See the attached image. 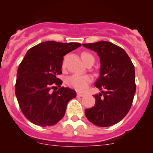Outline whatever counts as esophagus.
<instances>
[{
    "label": "esophagus",
    "instance_id": "esophagus-1",
    "mask_svg": "<svg viewBox=\"0 0 153 153\" xmlns=\"http://www.w3.org/2000/svg\"><path fill=\"white\" fill-rule=\"evenodd\" d=\"M85 96V94H81V93H78V94H77V96H78V97H82V96Z\"/></svg>",
    "mask_w": 153,
    "mask_h": 153
}]
</instances>
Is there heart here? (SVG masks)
<instances>
[{
    "label": "heart",
    "instance_id": "obj_1",
    "mask_svg": "<svg viewBox=\"0 0 153 153\" xmlns=\"http://www.w3.org/2000/svg\"><path fill=\"white\" fill-rule=\"evenodd\" d=\"M81 57L85 64H86L91 59H94V57H93L92 54L85 52H82L81 54ZM62 66H64V63H63ZM92 80V77L89 75H80L78 74H73L66 79V83L68 86L73 88L76 91H84L88 88L89 84L91 83Z\"/></svg>",
    "mask_w": 153,
    "mask_h": 153
}]
</instances>
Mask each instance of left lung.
<instances>
[{"label":"left lung","instance_id":"8db88e82","mask_svg":"<svg viewBox=\"0 0 153 153\" xmlns=\"http://www.w3.org/2000/svg\"><path fill=\"white\" fill-rule=\"evenodd\" d=\"M82 46L99 56L101 72L95 86L102 90V94L94 95L96 103L85 110V117L98 127L114 125L132 105L136 91L134 65L125 51L111 42L101 41Z\"/></svg>","mask_w":153,"mask_h":153}]
</instances>
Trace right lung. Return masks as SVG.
<instances>
[{"label": "right lung", "mask_w": 153, "mask_h": 153, "mask_svg": "<svg viewBox=\"0 0 153 153\" xmlns=\"http://www.w3.org/2000/svg\"><path fill=\"white\" fill-rule=\"evenodd\" d=\"M80 46L78 42L47 41L26 52L17 71L15 93L22 113L31 123L47 127L63 118L76 92L61 87L62 81L57 76L62 74L64 56ZM55 85L59 89L52 91Z\"/></svg>", "instance_id": "1"}]
</instances>
